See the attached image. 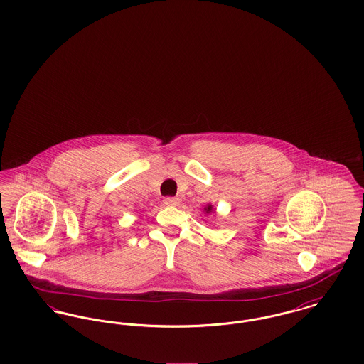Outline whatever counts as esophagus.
<instances>
[{"label":"esophagus","mask_w":364,"mask_h":364,"mask_svg":"<svg viewBox=\"0 0 364 364\" xmlns=\"http://www.w3.org/2000/svg\"><path fill=\"white\" fill-rule=\"evenodd\" d=\"M164 205H165V206H177V205H178V199H177V198L168 196V198L164 199Z\"/></svg>","instance_id":"34e87169"}]
</instances>
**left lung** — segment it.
Segmentation results:
<instances>
[{
  "label": "left lung",
  "mask_w": 364,
  "mask_h": 364,
  "mask_svg": "<svg viewBox=\"0 0 364 364\" xmlns=\"http://www.w3.org/2000/svg\"><path fill=\"white\" fill-rule=\"evenodd\" d=\"M211 210H213V208H211V205H208V208H205V211H206L208 214H210V213H211Z\"/></svg>",
  "instance_id": "left-lung-1"
}]
</instances>
